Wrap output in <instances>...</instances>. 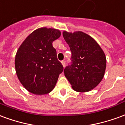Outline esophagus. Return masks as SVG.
Returning a JSON list of instances; mask_svg holds the SVG:
<instances>
[{"instance_id":"34e87169","label":"esophagus","mask_w":125,"mask_h":125,"mask_svg":"<svg viewBox=\"0 0 125 125\" xmlns=\"http://www.w3.org/2000/svg\"><path fill=\"white\" fill-rule=\"evenodd\" d=\"M62 65H63V67H65V65H66L65 60H62Z\"/></svg>"}]
</instances>
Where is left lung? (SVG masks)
<instances>
[{
    "label": "left lung",
    "instance_id": "obj_1",
    "mask_svg": "<svg viewBox=\"0 0 125 125\" xmlns=\"http://www.w3.org/2000/svg\"><path fill=\"white\" fill-rule=\"evenodd\" d=\"M63 36L72 52L71 63L63 71L65 76L75 91L88 92L104 77V53L94 39L82 31H63Z\"/></svg>",
    "mask_w": 125,
    "mask_h": 125
}]
</instances>
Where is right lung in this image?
<instances>
[{
	"mask_svg": "<svg viewBox=\"0 0 125 125\" xmlns=\"http://www.w3.org/2000/svg\"><path fill=\"white\" fill-rule=\"evenodd\" d=\"M60 35V31L55 29H38L25 39L18 49L15 63L16 73L29 92L42 95L54 88L63 70L52 45Z\"/></svg>",
	"mask_w": 125,
	"mask_h": 125,
	"instance_id": "right-lung-1",
	"label": "right lung"
}]
</instances>
